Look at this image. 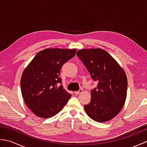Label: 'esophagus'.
<instances>
[{
  "label": "esophagus",
  "instance_id": "obj_1",
  "mask_svg": "<svg viewBox=\"0 0 147 147\" xmlns=\"http://www.w3.org/2000/svg\"><path fill=\"white\" fill-rule=\"evenodd\" d=\"M83 92V89H82V88H80L78 91H77V92H74V93H75V94L76 95H79L80 93H82Z\"/></svg>",
  "mask_w": 147,
  "mask_h": 147
}]
</instances>
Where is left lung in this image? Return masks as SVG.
I'll return each instance as SVG.
<instances>
[{
    "label": "left lung",
    "mask_w": 147,
    "mask_h": 147,
    "mask_svg": "<svg viewBox=\"0 0 147 147\" xmlns=\"http://www.w3.org/2000/svg\"><path fill=\"white\" fill-rule=\"evenodd\" d=\"M98 85L92 90L91 100L84 108L96 122H106L119 113L126 98L127 80L125 72L115 59L102 49H83L76 52Z\"/></svg>",
    "instance_id": "1"
}]
</instances>
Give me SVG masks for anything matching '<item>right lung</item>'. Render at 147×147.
<instances>
[{"instance_id":"obj_1","label":"right lung","mask_w":147,"mask_h":147,"mask_svg":"<svg viewBox=\"0 0 147 147\" xmlns=\"http://www.w3.org/2000/svg\"><path fill=\"white\" fill-rule=\"evenodd\" d=\"M75 49H46L37 53L21 78L22 96L37 116L49 118L60 112L71 94L59 85L61 69L73 58Z\"/></svg>"}]
</instances>
